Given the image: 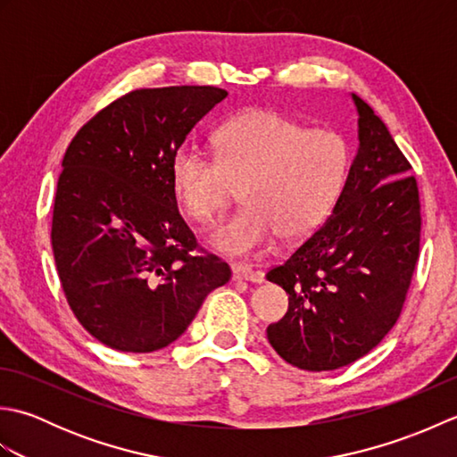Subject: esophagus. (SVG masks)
<instances>
[{
  "instance_id": "esophagus-1",
  "label": "esophagus",
  "mask_w": 457,
  "mask_h": 457,
  "mask_svg": "<svg viewBox=\"0 0 457 457\" xmlns=\"http://www.w3.org/2000/svg\"><path fill=\"white\" fill-rule=\"evenodd\" d=\"M231 277L234 280H251V283H263V273L255 270L251 265L234 263L231 265Z\"/></svg>"
}]
</instances>
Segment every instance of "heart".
<instances>
[{"label":"heart","instance_id":"b5f03b06","mask_svg":"<svg viewBox=\"0 0 457 457\" xmlns=\"http://www.w3.org/2000/svg\"><path fill=\"white\" fill-rule=\"evenodd\" d=\"M216 159L182 145L170 161L174 192L188 216L208 226L237 196L245 208L210 236L223 255L249 257L280 236L306 237L344 187L349 151L334 131L306 129L273 110H251L213 133Z\"/></svg>","mask_w":457,"mask_h":457}]
</instances>
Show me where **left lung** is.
I'll list each match as a JSON object with an SVG mask.
<instances>
[{"mask_svg":"<svg viewBox=\"0 0 457 457\" xmlns=\"http://www.w3.org/2000/svg\"><path fill=\"white\" fill-rule=\"evenodd\" d=\"M359 147L329 218L267 280L288 310L267 328L287 363L332 371L381 342L401 316L420 249V202L411 164L359 96Z\"/></svg>","mask_w":457,"mask_h":457,"instance_id":"obj_1","label":"left lung"}]
</instances>
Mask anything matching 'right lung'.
<instances>
[{
  "label": "right lung",
  "mask_w": 457,
  "mask_h": 457,
  "mask_svg": "<svg viewBox=\"0 0 457 457\" xmlns=\"http://www.w3.org/2000/svg\"><path fill=\"white\" fill-rule=\"evenodd\" d=\"M216 86L135 90L68 145L53 210L56 273L74 316L118 352L179 339L228 263L198 255L170 179L172 154L226 98Z\"/></svg>",
  "instance_id": "obj_1"
}]
</instances>
